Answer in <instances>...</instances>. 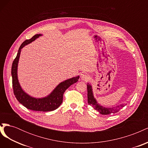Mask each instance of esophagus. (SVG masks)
<instances>
[{
    "instance_id": "obj_1",
    "label": "esophagus",
    "mask_w": 148,
    "mask_h": 148,
    "mask_svg": "<svg viewBox=\"0 0 148 148\" xmlns=\"http://www.w3.org/2000/svg\"><path fill=\"white\" fill-rule=\"evenodd\" d=\"M81 78L82 80H84V81H88L89 78V77L86 73H83L81 75Z\"/></svg>"
}]
</instances>
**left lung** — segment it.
Instances as JSON below:
<instances>
[{"label":"left lung","mask_w":148,"mask_h":148,"mask_svg":"<svg viewBox=\"0 0 148 148\" xmlns=\"http://www.w3.org/2000/svg\"><path fill=\"white\" fill-rule=\"evenodd\" d=\"M87 90H88V103L91 105L94 109L97 110L98 112L102 115H109L110 114H115L120 110L126 105V104H122L114 107H105L98 104L96 98L94 97L92 86L90 83L87 84Z\"/></svg>","instance_id":"8db88e82"}]
</instances>
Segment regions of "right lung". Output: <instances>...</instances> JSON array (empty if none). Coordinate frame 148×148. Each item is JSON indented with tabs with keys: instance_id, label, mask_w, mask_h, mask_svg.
I'll use <instances>...</instances> for the list:
<instances>
[{
	"instance_id": "1",
	"label": "right lung",
	"mask_w": 148,
	"mask_h": 148,
	"mask_svg": "<svg viewBox=\"0 0 148 148\" xmlns=\"http://www.w3.org/2000/svg\"><path fill=\"white\" fill-rule=\"evenodd\" d=\"M41 36H42L41 34H36L32 38L26 40L21 44L18 51L16 57L13 62L11 73L13 92L18 102L28 109L35 111L48 112L57 109L61 105L62 101H63V95L64 92L71 85L78 81L79 76L69 78L61 82L48 96L46 97L41 98L34 97L25 92L21 87L18 79V64L20 53L22 48L35 41Z\"/></svg>"
}]
</instances>
